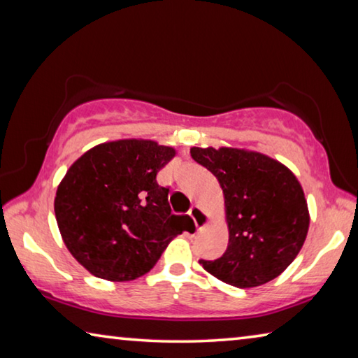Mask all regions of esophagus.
Segmentation results:
<instances>
[{"mask_svg":"<svg viewBox=\"0 0 358 358\" xmlns=\"http://www.w3.org/2000/svg\"><path fill=\"white\" fill-rule=\"evenodd\" d=\"M189 216L192 217L194 226H196L197 230H201V229H203L205 226H207L208 217H207V215H205L203 211H202L201 208H199V207H192V208L189 210Z\"/></svg>","mask_w":358,"mask_h":358,"instance_id":"1","label":"esophagus"}]
</instances>
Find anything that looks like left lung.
<instances>
[{
  "instance_id": "left-lung-1",
  "label": "left lung",
  "mask_w": 358,
  "mask_h": 358,
  "mask_svg": "<svg viewBox=\"0 0 358 358\" xmlns=\"http://www.w3.org/2000/svg\"><path fill=\"white\" fill-rule=\"evenodd\" d=\"M191 156L215 175L226 199L227 250L220 259H202L203 268L241 289L275 280L300 252L310 227L299 180L254 151L194 147Z\"/></svg>"
}]
</instances>
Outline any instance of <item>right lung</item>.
<instances>
[{
    "mask_svg": "<svg viewBox=\"0 0 358 358\" xmlns=\"http://www.w3.org/2000/svg\"><path fill=\"white\" fill-rule=\"evenodd\" d=\"M173 156V148L153 141H117L87 151L66 172L57 222L66 248L90 273L136 280L192 226L189 216L172 215L169 187L156 181Z\"/></svg>",
    "mask_w": 358,
    "mask_h": 358,
    "instance_id": "1",
    "label": "right lung"
}]
</instances>
